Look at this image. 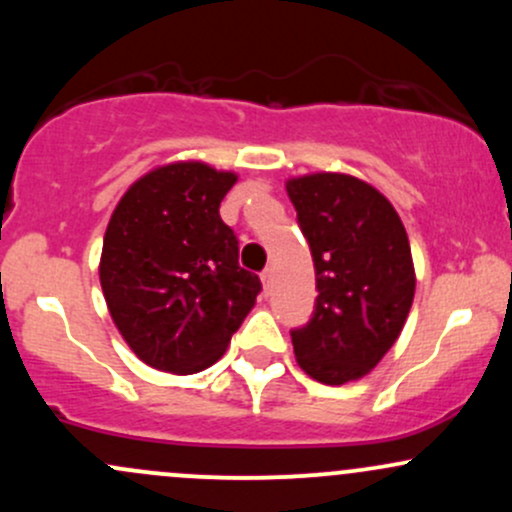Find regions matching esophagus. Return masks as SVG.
Returning <instances> with one entry per match:
<instances>
[{
	"label": "esophagus",
	"instance_id": "34e87169",
	"mask_svg": "<svg viewBox=\"0 0 512 512\" xmlns=\"http://www.w3.org/2000/svg\"><path fill=\"white\" fill-rule=\"evenodd\" d=\"M272 279H274V269L267 267L265 272H262V284H265V291H269V286H272Z\"/></svg>",
	"mask_w": 512,
	"mask_h": 512
}]
</instances>
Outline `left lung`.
Wrapping results in <instances>:
<instances>
[{
    "mask_svg": "<svg viewBox=\"0 0 512 512\" xmlns=\"http://www.w3.org/2000/svg\"><path fill=\"white\" fill-rule=\"evenodd\" d=\"M316 267L318 299L291 330L296 362L320 384L362 379L401 335L415 294L406 228L384 194L350 174L286 182Z\"/></svg>",
    "mask_w": 512,
    "mask_h": 512,
    "instance_id": "obj_1",
    "label": "left lung"
}]
</instances>
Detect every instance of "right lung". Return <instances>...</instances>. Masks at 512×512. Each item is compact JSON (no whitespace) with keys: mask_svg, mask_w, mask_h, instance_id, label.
Listing matches in <instances>:
<instances>
[{"mask_svg":"<svg viewBox=\"0 0 512 512\" xmlns=\"http://www.w3.org/2000/svg\"><path fill=\"white\" fill-rule=\"evenodd\" d=\"M235 179L204 162L157 167L131 184L106 228V306L128 347L160 372L211 367L262 291L218 213Z\"/></svg>","mask_w":512,"mask_h":512,"instance_id":"add662e5","label":"right lung"}]
</instances>
